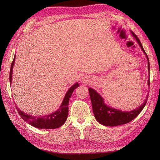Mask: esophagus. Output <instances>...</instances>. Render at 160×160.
<instances>
[{
  "mask_svg": "<svg viewBox=\"0 0 160 160\" xmlns=\"http://www.w3.org/2000/svg\"><path fill=\"white\" fill-rule=\"evenodd\" d=\"M82 81H83V82H85V81H86V79H85L84 78H82Z\"/></svg>",
  "mask_w": 160,
  "mask_h": 160,
  "instance_id": "34e87169",
  "label": "esophagus"
}]
</instances>
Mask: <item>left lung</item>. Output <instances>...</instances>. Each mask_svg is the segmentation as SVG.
Returning a JSON list of instances; mask_svg holds the SVG:
<instances>
[{
	"mask_svg": "<svg viewBox=\"0 0 160 160\" xmlns=\"http://www.w3.org/2000/svg\"><path fill=\"white\" fill-rule=\"evenodd\" d=\"M132 35L135 38L141 48L142 52L145 54L148 60V70L150 71V63L147 54L142 47L141 43L137 36L133 32L131 31ZM148 85L150 86V80H148ZM89 96L91 100L93 112L96 120L101 124L106 127H116L124 124H127L132 121L133 119L141 112L142 109L145 106L148 97H147L143 104H141L139 108H137L132 111H121L118 109L111 108L106 105L104 102L103 98L100 96L97 92L92 88H89Z\"/></svg>",
	"mask_w": 160,
	"mask_h": 160,
	"instance_id": "left-lung-1",
	"label": "left lung"
}]
</instances>
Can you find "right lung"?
I'll list each match as a JSON object with an SVG mask.
<instances>
[{
    "label": "right lung",
    "mask_w": 160,
    "mask_h": 160,
    "mask_svg": "<svg viewBox=\"0 0 160 160\" xmlns=\"http://www.w3.org/2000/svg\"><path fill=\"white\" fill-rule=\"evenodd\" d=\"M15 60V56H14L13 60L11 65L10 72V82L12 83V72H13V67ZM78 83H75L73 86H72L69 90L66 93L63 102L59 108L58 110L55 112L47 115L43 117H33L32 115H27L25 113L22 112L21 110L16 106L17 110H18L19 115L21 118L27 122L29 123L32 127L38 128L41 129H55L60 128V127L65 123L67 120V116H68L69 112V101L72 95L74 90L78 87Z\"/></svg>",
    "instance_id": "1"
}]
</instances>
